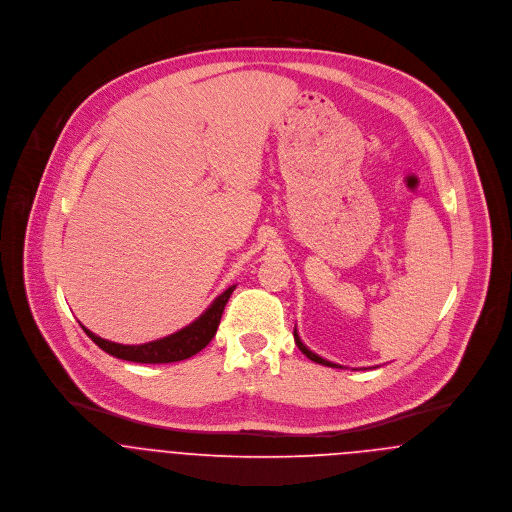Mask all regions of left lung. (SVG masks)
Segmentation results:
<instances>
[{
	"mask_svg": "<svg viewBox=\"0 0 512 512\" xmlns=\"http://www.w3.org/2000/svg\"><path fill=\"white\" fill-rule=\"evenodd\" d=\"M293 339H295V345L299 347V351L307 357V359H311L313 363H317V365H325V366H333V368H343V366L335 365V363H329V361H325V359H321L319 355H315L313 351H309L303 343H301V339H299V335H297V329H293Z\"/></svg>",
	"mask_w": 512,
	"mask_h": 512,
	"instance_id": "8db88e82",
	"label": "left lung"
}]
</instances>
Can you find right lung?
<instances>
[{"instance_id":"add662e5","label":"right lung","mask_w":512,"mask_h":512,"mask_svg":"<svg viewBox=\"0 0 512 512\" xmlns=\"http://www.w3.org/2000/svg\"><path fill=\"white\" fill-rule=\"evenodd\" d=\"M234 288L236 286H230L228 290L220 293L219 297L209 305V309L203 315H199L191 325L179 329L173 335H167L157 341H149L144 345L112 343V341H106V339L94 335L84 325H82V329L104 353H108L116 359H122V361H132V363H142V365H163V363L185 361V359L197 355L199 351H203L211 343V339L215 337V333L219 329L224 305L234 292Z\"/></svg>"}]
</instances>
